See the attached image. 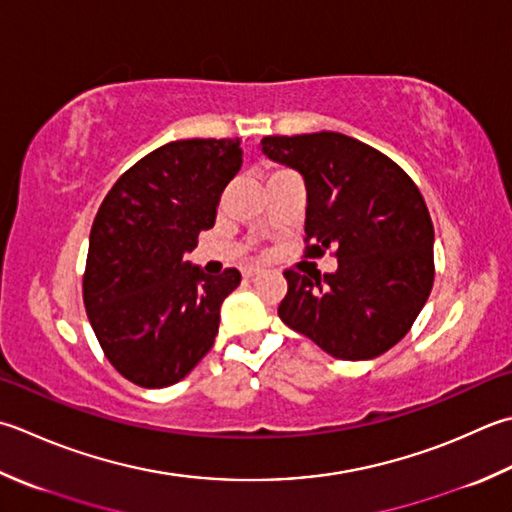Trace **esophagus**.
I'll return each instance as SVG.
<instances>
[{
  "label": "esophagus",
  "mask_w": 512,
  "mask_h": 512,
  "mask_svg": "<svg viewBox=\"0 0 512 512\" xmlns=\"http://www.w3.org/2000/svg\"><path fill=\"white\" fill-rule=\"evenodd\" d=\"M259 273H262V268H259V266H246V268H242V275L244 277H255Z\"/></svg>",
  "instance_id": "obj_1"
}]
</instances>
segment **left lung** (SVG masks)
Segmentation results:
<instances>
[{
	"label": "left lung",
	"mask_w": 512,
	"mask_h": 512,
	"mask_svg": "<svg viewBox=\"0 0 512 512\" xmlns=\"http://www.w3.org/2000/svg\"><path fill=\"white\" fill-rule=\"evenodd\" d=\"M262 153L306 184V257L333 250L335 273L286 270L282 322L337 359H373L402 339L435 279V230L393 159L342 133L270 135Z\"/></svg>",
	"instance_id": "obj_1"
}]
</instances>
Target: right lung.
Here are the masks:
<instances>
[{"mask_svg": "<svg viewBox=\"0 0 512 512\" xmlns=\"http://www.w3.org/2000/svg\"><path fill=\"white\" fill-rule=\"evenodd\" d=\"M242 168V139H179L139 159L108 190L90 228L84 306L110 364L142 388L177 384L210 348L237 268L184 262L215 226Z\"/></svg>", "mask_w": 512, "mask_h": 512, "instance_id": "add662e5", "label": "right lung"}]
</instances>
